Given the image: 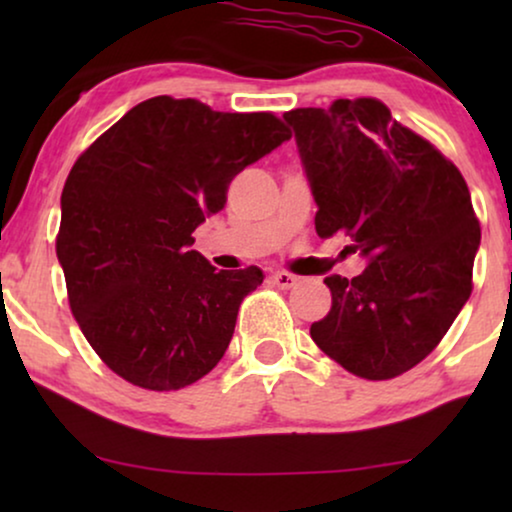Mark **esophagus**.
Segmentation results:
<instances>
[{
    "label": "esophagus",
    "mask_w": 512,
    "mask_h": 512,
    "mask_svg": "<svg viewBox=\"0 0 512 512\" xmlns=\"http://www.w3.org/2000/svg\"><path fill=\"white\" fill-rule=\"evenodd\" d=\"M270 282L277 284L279 289H293L298 284V277L291 275V272H272Z\"/></svg>",
    "instance_id": "34e87169"
}]
</instances>
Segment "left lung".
I'll return each instance as SVG.
<instances>
[{
	"label": "left lung",
	"instance_id": "obj_1",
	"mask_svg": "<svg viewBox=\"0 0 512 512\" xmlns=\"http://www.w3.org/2000/svg\"><path fill=\"white\" fill-rule=\"evenodd\" d=\"M321 237L349 235L366 270L331 275V312L310 328L324 354L366 380H391L429 356L473 289L480 223L461 172L403 128L380 100L293 109Z\"/></svg>",
	"mask_w": 512,
	"mask_h": 512
}]
</instances>
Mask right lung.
<instances>
[{
	"mask_svg": "<svg viewBox=\"0 0 512 512\" xmlns=\"http://www.w3.org/2000/svg\"><path fill=\"white\" fill-rule=\"evenodd\" d=\"M291 139L275 114L151 97L97 137L62 188L55 242L69 307L97 356L142 389L205 377L233 338L256 265L216 270L193 230L244 167Z\"/></svg>",
	"mask_w": 512,
	"mask_h": 512,
	"instance_id": "1",
	"label": "right lung"
}]
</instances>
